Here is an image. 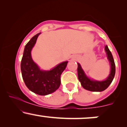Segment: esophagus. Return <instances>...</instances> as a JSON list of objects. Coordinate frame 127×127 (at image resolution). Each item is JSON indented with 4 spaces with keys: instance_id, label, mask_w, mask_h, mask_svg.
Instances as JSON below:
<instances>
[{
    "instance_id": "1",
    "label": "esophagus",
    "mask_w": 127,
    "mask_h": 127,
    "mask_svg": "<svg viewBox=\"0 0 127 127\" xmlns=\"http://www.w3.org/2000/svg\"><path fill=\"white\" fill-rule=\"evenodd\" d=\"M73 59H76V57H73Z\"/></svg>"
}]
</instances>
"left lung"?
Here are the masks:
<instances>
[{"instance_id":"1","label":"left lung","mask_w":127,"mask_h":127,"mask_svg":"<svg viewBox=\"0 0 127 127\" xmlns=\"http://www.w3.org/2000/svg\"><path fill=\"white\" fill-rule=\"evenodd\" d=\"M105 51L107 54V59L110 64V72L109 76L104 81H94L88 78L86 76L84 70L79 63H78V79L81 82V85L85 90L90 91L101 92L105 90L111 84L115 75V64L111 52L108 48L107 45H106Z\"/></svg>"}]
</instances>
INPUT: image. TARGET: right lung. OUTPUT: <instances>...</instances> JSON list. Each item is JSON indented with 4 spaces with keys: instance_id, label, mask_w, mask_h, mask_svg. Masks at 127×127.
Wrapping results in <instances>:
<instances>
[{
    "instance_id": "obj_1",
    "label": "right lung",
    "mask_w": 127,
    "mask_h": 127,
    "mask_svg": "<svg viewBox=\"0 0 127 127\" xmlns=\"http://www.w3.org/2000/svg\"><path fill=\"white\" fill-rule=\"evenodd\" d=\"M40 33L30 39L24 48L21 63L22 76L26 87L30 91L40 95L51 94L59 88L61 75L64 70L68 62L59 64L50 70H42L33 62L31 51Z\"/></svg>"
}]
</instances>
